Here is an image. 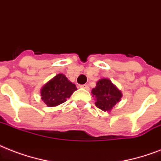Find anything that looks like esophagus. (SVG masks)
Instances as JSON below:
<instances>
[{
  "mask_svg": "<svg viewBox=\"0 0 161 161\" xmlns=\"http://www.w3.org/2000/svg\"><path fill=\"white\" fill-rule=\"evenodd\" d=\"M80 88H83V89H86V90L89 89V86H88L87 85H80Z\"/></svg>",
  "mask_w": 161,
  "mask_h": 161,
  "instance_id": "34e87169",
  "label": "esophagus"
}]
</instances>
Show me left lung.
<instances>
[{
  "instance_id": "1",
  "label": "left lung",
  "mask_w": 161,
  "mask_h": 161,
  "mask_svg": "<svg viewBox=\"0 0 161 161\" xmlns=\"http://www.w3.org/2000/svg\"><path fill=\"white\" fill-rule=\"evenodd\" d=\"M92 93L96 97V106L103 111L112 110L122 97L120 91L108 79L99 80Z\"/></svg>"
}]
</instances>
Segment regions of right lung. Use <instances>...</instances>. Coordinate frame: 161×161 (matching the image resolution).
<instances>
[{"label": "right lung", "mask_w": 161, "mask_h": 161, "mask_svg": "<svg viewBox=\"0 0 161 161\" xmlns=\"http://www.w3.org/2000/svg\"><path fill=\"white\" fill-rule=\"evenodd\" d=\"M77 88L63 74L56 75L41 89L42 100L48 107H56L66 102Z\"/></svg>", "instance_id": "1"}]
</instances>
